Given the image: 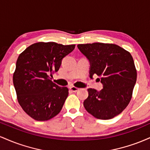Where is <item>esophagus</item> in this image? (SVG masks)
<instances>
[{"mask_svg":"<svg viewBox=\"0 0 150 150\" xmlns=\"http://www.w3.org/2000/svg\"><path fill=\"white\" fill-rule=\"evenodd\" d=\"M69 88H70V90H71L72 92H76L79 89V88H77V87H74V86H70Z\"/></svg>","mask_w":150,"mask_h":150,"instance_id":"1","label":"esophagus"}]
</instances>
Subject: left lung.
<instances>
[{"label": "left lung", "instance_id": "1", "mask_svg": "<svg viewBox=\"0 0 150 150\" xmlns=\"http://www.w3.org/2000/svg\"><path fill=\"white\" fill-rule=\"evenodd\" d=\"M77 48L90 63L89 77L97 75L103 89L89 88L83 104L88 113L98 119L108 120L120 114L132 97L137 71L131 54L113 44H78Z\"/></svg>", "mask_w": 150, "mask_h": 150}]
</instances>
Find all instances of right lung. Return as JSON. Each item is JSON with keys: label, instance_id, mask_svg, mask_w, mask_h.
<instances>
[{"label": "right lung", "instance_id": "right-lung-1", "mask_svg": "<svg viewBox=\"0 0 150 150\" xmlns=\"http://www.w3.org/2000/svg\"><path fill=\"white\" fill-rule=\"evenodd\" d=\"M75 44L38 42L27 47L16 62L13 85L22 109L34 120L51 119L61 111L68 89L53 83L50 76L58 72L63 58Z\"/></svg>", "mask_w": 150, "mask_h": 150}]
</instances>
